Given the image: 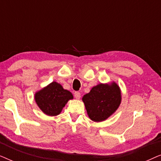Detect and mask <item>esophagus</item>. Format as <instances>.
<instances>
[{"instance_id": "34e87169", "label": "esophagus", "mask_w": 161, "mask_h": 161, "mask_svg": "<svg viewBox=\"0 0 161 161\" xmlns=\"http://www.w3.org/2000/svg\"><path fill=\"white\" fill-rule=\"evenodd\" d=\"M74 95H75V97L76 99H80V92H75L74 93Z\"/></svg>"}]
</instances>
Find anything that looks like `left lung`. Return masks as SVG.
Masks as SVG:
<instances>
[{"instance_id": "1", "label": "left lung", "mask_w": 161, "mask_h": 161, "mask_svg": "<svg viewBox=\"0 0 161 161\" xmlns=\"http://www.w3.org/2000/svg\"><path fill=\"white\" fill-rule=\"evenodd\" d=\"M83 101L89 118L94 122H101L108 118L119 106L120 89L116 83H100L83 96Z\"/></svg>"}]
</instances>
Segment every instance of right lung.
<instances>
[{"label": "right lung", "mask_w": 161, "mask_h": 161, "mask_svg": "<svg viewBox=\"0 0 161 161\" xmlns=\"http://www.w3.org/2000/svg\"><path fill=\"white\" fill-rule=\"evenodd\" d=\"M73 98L72 93L56 82H53L35 94V100L47 115L56 116L61 113L68 100Z\"/></svg>", "instance_id": "obj_1"}]
</instances>
